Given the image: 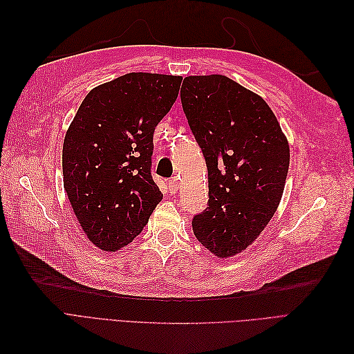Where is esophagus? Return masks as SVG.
<instances>
[{
    "label": "esophagus",
    "mask_w": 354,
    "mask_h": 354,
    "mask_svg": "<svg viewBox=\"0 0 354 354\" xmlns=\"http://www.w3.org/2000/svg\"><path fill=\"white\" fill-rule=\"evenodd\" d=\"M168 190H169V194H173V195H176V194H177V190H178V180H177V178L169 180V183H168Z\"/></svg>",
    "instance_id": "obj_1"
}]
</instances>
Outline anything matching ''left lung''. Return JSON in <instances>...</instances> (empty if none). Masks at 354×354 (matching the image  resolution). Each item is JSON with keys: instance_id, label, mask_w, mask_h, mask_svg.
Wrapping results in <instances>:
<instances>
[{"instance_id": "left-lung-1", "label": "left lung", "mask_w": 354, "mask_h": 354, "mask_svg": "<svg viewBox=\"0 0 354 354\" xmlns=\"http://www.w3.org/2000/svg\"><path fill=\"white\" fill-rule=\"evenodd\" d=\"M180 99L208 168V207L194 217L196 239L218 259L260 236L279 207L289 145L259 94L224 75L186 77Z\"/></svg>"}]
</instances>
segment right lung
<instances>
[{"instance_id":"obj_1","label":"right lung","mask_w":354,"mask_h":354,"mask_svg":"<svg viewBox=\"0 0 354 354\" xmlns=\"http://www.w3.org/2000/svg\"><path fill=\"white\" fill-rule=\"evenodd\" d=\"M181 77L131 72L93 88L63 142V186L75 217L102 251L143 230L162 201L151 176L153 133L174 104Z\"/></svg>"}]
</instances>
